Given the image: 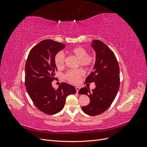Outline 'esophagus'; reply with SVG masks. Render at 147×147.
<instances>
[{
	"label": "esophagus",
	"instance_id": "esophagus-1",
	"mask_svg": "<svg viewBox=\"0 0 147 147\" xmlns=\"http://www.w3.org/2000/svg\"><path fill=\"white\" fill-rule=\"evenodd\" d=\"M75 88H76L77 92L78 93V91L80 90V87H78V86H76V87H75Z\"/></svg>",
	"mask_w": 147,
	"mask_h": 147
}]
</instances>
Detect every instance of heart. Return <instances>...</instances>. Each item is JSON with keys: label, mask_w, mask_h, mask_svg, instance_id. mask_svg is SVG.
I'll return each instance as SVG.
<instances>
[{"label": "heart", "mask_w": 147, "mask_h": 147, "mask_svg": "<svg viewBox=\"0 0 147 147\" xmlns=\"http://www.w3.org/2000/svg\"><path fill=\"white\" fill-rule=\"evenodd\" d=\"M71 54L74 55L79 60L80 64L84 67H90L95 61V57L93 55H88L87 50L82 47H75L70 50ZM65 55L63 51L57 53L55 57V63L57 68H62L64 65ZM84 74L83 70H69L65 75L66 78L72 83H77L79 79Z\"/></svg>", "instance_id": "1"}]
</instances>
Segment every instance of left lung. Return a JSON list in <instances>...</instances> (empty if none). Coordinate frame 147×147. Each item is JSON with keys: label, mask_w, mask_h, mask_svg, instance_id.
Returning <instances> with one entry per match:
<instances>
[{"label": "left lung", "mask_w": 147, "mask_h": 147, "mask_svg": "<svg viewBox=\"0 0 147 147\" xmlns=\"http://www.w3.org/2000/svg\"><path fill=\"white\" fill-rule=\"evenodd\" d=\"M91 47L96 53L93 72L86 78L85 83L94 82L96 88L91 91L84 87L79 90L80 94L87 95L90 102L82 107L86 114L98 115L107 110L112 104L119 88V67L113 52L104 43L95 40Z\"/></svg>", "instance_id": "left-lung-1"}]
</instances>
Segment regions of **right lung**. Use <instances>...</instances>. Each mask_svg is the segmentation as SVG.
Returning <instances> with one entry per match:
<instances>
[{
  "instance_id": "obj_1",
  "label": "right lung",
  "mask_w": 147,
  "mask_h": 147,
  "mask_svg": "<svg viewBox=\"0 0 147 147\" xmlns=\"http://www.w3.org/2000/svg\"><path fill=\"white\" fill-rule=\"evenodd\" d=\"M64 44L46 39L31 49L25 66V85L33 103L41 112L54 115L64 108L66 97L76 93L70 84L61 83L53 88L57 70L55 57L65 48Z\"/></svg>"
}]
</instances>
